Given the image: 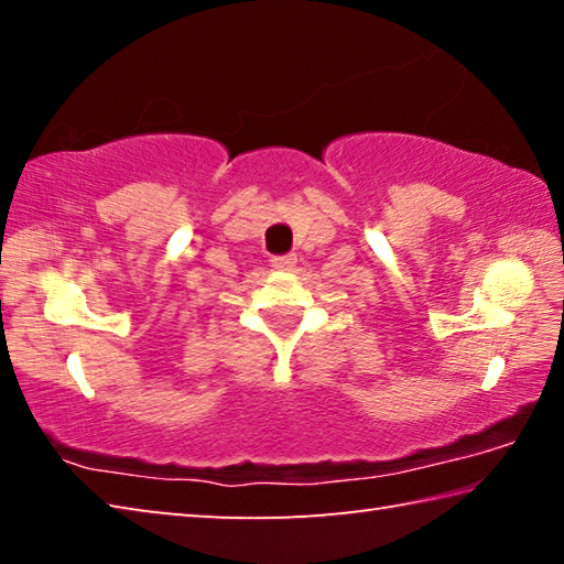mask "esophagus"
I'll list each match as a JSON object with an SVG mask.
<instances>
[{
	"mask_svg": "<svg viewBox=\"0 0 564 564\" xmlns=\"http://www.w3.org/2000/svg\"><path fill=\"white\" fill-rule=\"evenodd\" d=\"M295 253H283V256H273L271 259V265L275 271H293V265H295Z\"/></svg>",
	"mask_w": 564,
	"mask_h": 564,
	"instance_id": "esophagus-1",
	"label": "esophagus"
}]
</instances>
